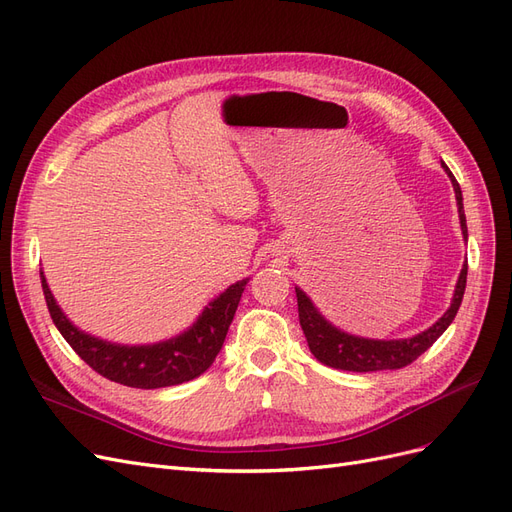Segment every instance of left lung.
Here are the masks:
<instances>
[{
    "mask_svg": "<svg viewBox=\"0 0 512 512\" xmlns=\"http://www.w3.org/2000/svg\"><path fill=\"white\" fill-rule=\"evenodd\" d=\"M442 166L446 170V175L451 177L455 198H457L461 232H463V239L468 241V226H466V213H463L461 188L451 170H448V166L444 162ZM466 280H468V260L459 273L451 307H448L444 316L438 318L436 324H431L427 331L408 339H369V337L350 335L342 329H337L335 324H331L327 318H324L318 312V307L312 303V299H309L301 288H294V292H297L299 322L305 333L307 346L320 363L329 365L333 369H344V371H382V369H401L410 365L427 348H431L433 342H436L448 327H451V322L459 312L463 292H466Z\"/></svg>",
    "mask_w": 512,
    "mask_h": 512,
    "instance_id": "8db88e82",
    "label": "left lung"
}]
</instances>
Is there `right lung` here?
<instances>
[{"label":"right lung","mask_w":512,"mask_h":512,"mask_svg":"<svg viewBox=\"0 0 512 512\" xmlns=\"http://www.w3.org/2000/svg\"><path fill=\"white\" fill-rule=\"evenodd\" d=\"M40 280L49 314L72 350L100 376L123 386H132V389H162V386L181 384L205 374L222 350L245 284L250 282L241 280L228 286L181 335L158 344L123 346L76 329L53 299L44 273H40Z\"/></svg>","instance_id":"right-lung-1"}]
</instances>
